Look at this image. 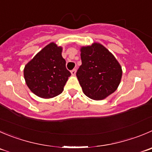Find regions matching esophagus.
Masks as SVG:
<instances>
[{"label": "esophagus", "instance_id": "esophagus-1", "mask_svg": "<svg viewBox=\"0 0 152 152\" xmlns=\"http://www.w3.org/2000/svg\"><path fill=\"white\" fill-rule=\"evenodd\" d=\"M71 74H72V75L75 76V74H76V69H73V70L71 71Z\"/></svg>", "mask_w": 152, "mask_h": 152}]
</instances>
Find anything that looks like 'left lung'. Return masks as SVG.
<instances>
[{"mask_svg": "<svg viewBox=\"0 0 152 152\" xmlns=\"http://www.w3.org/2000/svg\"><path fill=\"white\" fill-rule=\"evenodd\" d=\"M82 65L76 75L83 92L89 99L103 100L118 88L122 70L113 54L102 44L80 48Z\"/></svg>", "mask_w": 152, "mask_h": 152, "instance_id": "8db88e82", "label": "left lung"}]
</instances>
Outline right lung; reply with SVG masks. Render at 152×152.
I'll return each mask as SVG.
<instances>
[{
	"instance_id": "add662e5",
	"label": "right lung",
	"mask_w": 152,
	"mask_h": 152,
	"mask_svg": "<svg viewBox=\"0 0 152 152\" xmlns=\"http://www.w3.org/2000/svg\"><path fill=\"white\" fill-rule=\"evenodd\" d=\"M63 48L50 42L26 64L24 77L32 92L42 99H51L63 92L71 73L62 57Z\"/></svg>"
}]
</instances>
